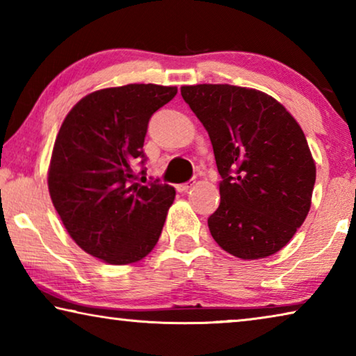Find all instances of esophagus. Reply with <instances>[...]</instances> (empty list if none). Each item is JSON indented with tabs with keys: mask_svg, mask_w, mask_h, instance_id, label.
Wrapping results in <instances>:
<instances>
[{
	"mask_svg": "<svg viewBox=\"0 0 356 356\" xmlns=\"http://www.w3.org/2000/svg\"><path fill=\"white\" fill-rule=\"evenodd\" d=\"M193 184L191 182H185V184H179L177 185V191H186V190H188L190 188V186H191Z\"/></svg>",
	"mask_w": 356,
	"mask_h": 356,
	"instance_id": "esophagus-1",
	"label": "esophagus"
}]
</instances>
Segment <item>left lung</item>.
<instances>
[{
	"label": "left lung",
	"mask_w": 356,
	"mask_h": 356,
	"mask_svg": "<svg viewBox=\"0 0 356 356\" xmlns=\"http://www.w3.org/2000/svg\"><path fill=\"white\" fill-rule=\"evenodd\" d=\"M184 100L212 143L221 176L209 229L240 259L275 254L303 225L316 165L300 129L273 97L231 84L182 86Z\"/></svg>",
	"instance_id": "left-lung-1"
}]
</instances>
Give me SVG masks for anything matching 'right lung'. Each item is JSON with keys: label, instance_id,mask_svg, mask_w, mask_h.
<instances>
[{"label": "right lung", "instance_id": "obj_1", "mask_svg": "<svg viewBox=\"0 0 356 356\" xmlns=\"http://www.w3.org/2000/svg\"><path fill=\"white\" fill-rule=\"evenodd\" d=\"M176 86L127 84L86 95L72 108L53 147L48 190L76 245L113 265L147 256L159 242L174 186L146 176L144 138ZM146 179V177H144Z\"/></svg>", "mask_w": 356, "mask_h": 356}]
</instances>
